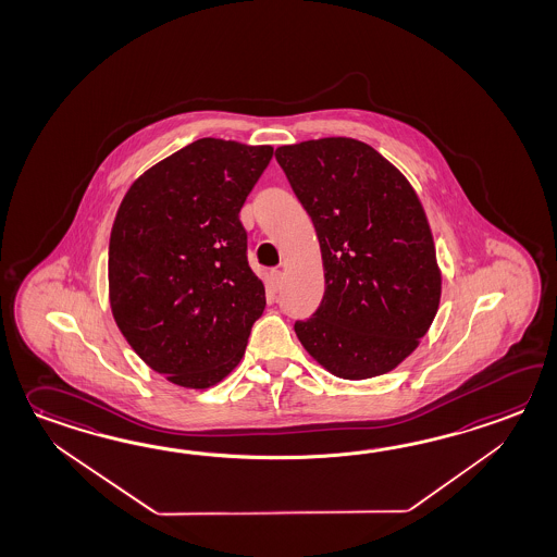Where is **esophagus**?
I'll return each instance as SVG.
<instances>
[{"instance_id": "esophagus-1", "label": "esophagus", "mask_w": 557, "mask_h": 557, "mask_svg": "<svg viewBox=\"0 0 557 557\" xmlns=\"http://www.w3.org/2000/svg\"><path fill=\"white\" fill-rule=\"evenodd\" d=\"M280 284H282V272H280V270H273V272L270 273V285H272L273 289H277Z\"/></svg>"}]
</instances>
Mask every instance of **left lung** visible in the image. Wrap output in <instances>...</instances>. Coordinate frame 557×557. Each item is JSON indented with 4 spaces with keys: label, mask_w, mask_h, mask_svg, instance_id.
Masks as SVG:
<instances>
[{
    "label": "left lung",
    "mask_w": 557,
    "mask_h": 557,
    "mask_svg": "<svg viewBox=\"0 0 557 557\" xmlns=\"http://www.w3.org/2000/svg\"><path fill=\"white\" fill-rule=\"evenodd\" d=\"M322 249L325 294L297 339L323 370L368 380L396 370L442 297L432 230L408 177L354 137L275 149Z\"/></svg>",
    "instance_id": "obj_1"
}]
</instances>
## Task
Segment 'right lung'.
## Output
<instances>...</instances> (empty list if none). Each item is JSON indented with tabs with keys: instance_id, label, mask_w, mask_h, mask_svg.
<instances>
[{
	"instance_id": "obj_1",
	"label": "right lung",
	"mask_w": 557,
	"mask_h": 557,
	"mask_svg": "<svg viewBox=\"0 0 557 557\" xmlns=\"http://www.w3.org/2000/svg\"><path fill=\"white\" fill-rule=\"evenodd\" d=\"M272 156V146L201 137L141 173L115 213L113 320L137 356L180 387L227 377L265 309L239 210Z\"/></svg>"
}]
</instances>
